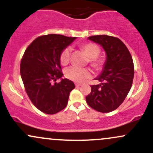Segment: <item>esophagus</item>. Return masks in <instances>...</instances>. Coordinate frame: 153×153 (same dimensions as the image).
Instances as JSON below:
<instances>
[{"mask_svg": "<svg viewBox=\"0 0 153 153\" xmlns=\"http://www.w3.org/2000/svg\"><path fill=\"white\" fill-rule=\"evenodd\" d=\"M81 85H82L81 84H75V86H76V87H79Z\"/></svg>", "mask_w": 153, "mask_h": 153, "instance_id": "obj_1", "label": "esophagus"}]
</instances>
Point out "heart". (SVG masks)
I'll list each match as a JSON object with an SVG mask.
<instances>
[{"instance_id": "obj_1", "label": "heart", "mask_w": 153, "mask_h": 153, "mask_svg": "<svg viewBox=\"0 0 153 153\" xmlns=\"http://www.w3.org/2000/svg\"><path fill=\"white\" fill-rule=\"evenodd\" d=\"M81 48L87 57L90 58L91 66L95 68H100L102 61L101 59L97 58L100 53V50L98 46L94 43H87L83 45ZM71 52V48L70 47L66 48L62 51L60 56V62L61 64L66 65L69 62ZM65 76L71 81L80 83L85 81L86 79L91 77L92 73L87 68H80L75 66H71L65 70Z\"/></svg>"}]
</instances>
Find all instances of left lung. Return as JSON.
Instances as JSON below:
<instances>
[{"label":"left lung","instance_id":"8db88e82","mask_svg":"<svg viewBox=\"0 0 153 153\" xmlns=\"http://www.w3.org/2000/svg\"><path fill=\"white\" fill-rule=\"evenodd\" d=\"M88 39L100 45L106 54L102 71L95 78L100 84L91 86L86 97L89 106L101 113L119 107L127 96L134 78L133 60L121 39L108 35H95Z\"/></svg>","mask_w":153,"mask_h":153}]
</instances>
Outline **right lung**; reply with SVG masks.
<instances>
[{
    "label": "right lung",
    "mask_w": 153,
    "mask_h": 153,
    "mask_svg": "<svg viewBox=\"0 0 153 153\" xmlns=\"http://www.w3.org/2000/svg\"><path fill=\"white\" fill-rule=\"evenodd\" d=\"M76 37L51 34L36 38L25 51L20 73L26 92L34 105L46 114L62 111L68 103L73 82L62 79L60 56ZM61 79L58 83L52 81Z\"/></svg>",
    "instance_id": "right-lung-1"
}]
</instances>
